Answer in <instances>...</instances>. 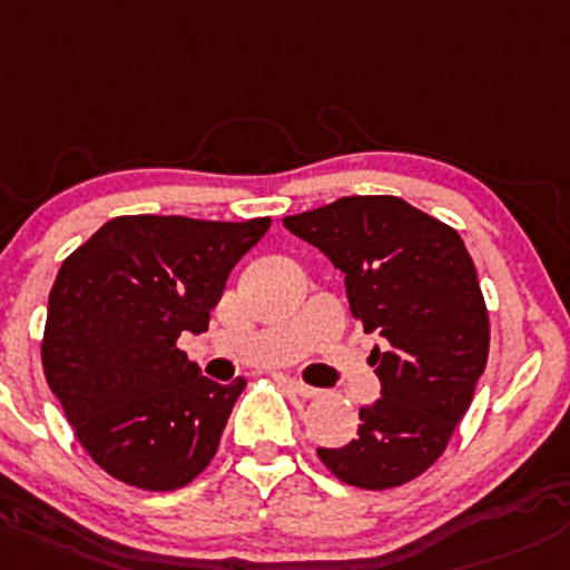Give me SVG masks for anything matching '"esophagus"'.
Wrapping results in <instances>:
<instances>
[{
  "label": "esophagus",
  "mask_w": 570,
  "mask_h": 570,
  "mask_svg": "<svg viewBox=\"0 0 570 570\" xmlns=\"http://www.w3.org/2000/svg\"><path fill=\"white\" fill-rule=\"evenodd\" d=\"M289 387H292V391H295L297 395H303V399H316V395L322 393L320 387L305 385V382H301V380H292V382H289Z\"/></svg>",
  "instance_id": "1"
}]
</instances>
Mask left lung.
<instances>
[{
  "label": "left lung",
  "mask_w": 570,
  "mask_h": 570,
  "mask_svg": "<svg viewBox=\"0 0 570 570\" xmlns=\"http://www.w3.org/2000/svg\"><path fill=\"white\" fill-rule=\"evenodd\" d=\"M284 226L344 273L352 316L385 338L368 357L382 399L361 406L350 445L316 453L350 487L410 483L445 453L487 368L489 311L464 239L399 196H344Z\"/></svg>",
  "instance_id": "obj_1"
}]
</instances>
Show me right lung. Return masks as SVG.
<instances>
[{"mask_svg":"<svg viewBox=\"0 0 570 570\" xmlns=\"http://www.w3.org/2000/svg\"><path fill=\"white\" fill-rule=\"evenodd\" d=\"M267 229L269 218L119 215L62 262L40 357L76 440L111 478L175 491L213 461L245 380L202 376L177 338L207 331L232 267Z\"/></svg>","mask_w":570,"mask_h":570,"instance_id":"1","label":"right lung"}]
</instances>
